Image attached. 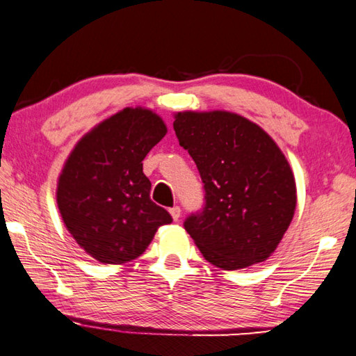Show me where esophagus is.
Masks as SVG:
<instances>
[{"label": "esophagus", "instance_id": "1", "mask_svg": "<svg viewBox=\"0 0 356 356\" xmlns=\"http://www.w3.org/2000/svg\"><path fill=\"white\" fill-rule=\"evenodd\" d=\"M170 213H171L174 221H179V218H180V207L179 205H174L172 209H170Z\"/></svg>", "mask_w": 356, "mask_h": 356}]
</instances>
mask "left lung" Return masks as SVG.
<instances>
[{
    "instance_id": "8db88e82",
    "label": "left lung",
    "mask_w": 356,
    "mask_h": 356,
    "mask_svg": "<svg viewBox=\"0 0 356 356\" xmlns=\"http://www.w3.org/2000/svg\"><path fill=\"white\" fill-rule=\"evenodd\" d=\"M174 131L205 190L185 230L213 266L235 270L268 260L293 221L296 180L275 141L241 115L179 112Z\"/></svg>"
}]
</instances>
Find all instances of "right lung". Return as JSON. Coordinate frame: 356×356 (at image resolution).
Listing matches in <instances>:
<instances>
[{
    "label": "right lung",
    "mask_w": 356,
    "mask_h": 356,
    "mask_svg": "<svg viewBox=\"0 0 356 356\" xmlns=\"http://www.w3.org/2000/svg\"><path fill=\"white\" fill-rule=\"evenodd\" d=\"M149 108L126 107L77 141L57 182V207L71 236L104 264L138 258L172 218L154 204L143 160L166 135Z\"/></svg>",
    "instance_id": "right-lung-1"
}]
</instances>
